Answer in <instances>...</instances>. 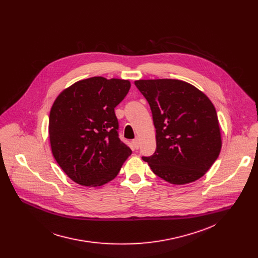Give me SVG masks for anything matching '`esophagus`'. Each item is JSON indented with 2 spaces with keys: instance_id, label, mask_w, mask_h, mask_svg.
Here are the masks:
<instances>
[{
  "instance_id": "34e87169",
  "label": "esophagus",
  "mask_w": 258,
  "mask_h": 258,
  "mask_svg": "<svg viewBox=\"0 0 258 258\" xmlns=\"http://www.w3.org/2000/svg\"><path fill=\"white\" fill-rule=\"evenodd\" d=\"M132 144L135 149H139V145H140V141L138 138H135L133 141H132Z\"/></svg>"
}]
</instances>
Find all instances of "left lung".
Here are the masks:
<instances>
[{
	"label": "left lung",
	"instance_id": "8db88e82",
	"mask_svg": "<svg viewBox=\"0 0 258 258\" xmlns=\"http://www.w3.org/2000/svg\"><path fill=\"white\" fill-rule=\"evenodd\" d=\"M156 128L155 153L142 157L155 175L174 184L202 178L221 149L218 114L208 96L178 79L136 80Z\"/></svg>",
	"mask_w": 258,
	"mask_h": 258
}]
</instances>
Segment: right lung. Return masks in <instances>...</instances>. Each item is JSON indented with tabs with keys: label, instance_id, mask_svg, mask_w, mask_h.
Listing matches in <instances>:
<instances>
[{
	"label": "right lung",
	"instance_id": "obj_1",
	"mask_svg": "<svg viewBox=\"0 0 258 258\" xmlns=\"http://www.w3.org/2000/svg\"><path fill=\"white\" fill-rule=\"evenodd\" d=\"M130 86L129 80L94 76L75 82L54 100L48 121L51 152L75 183L110 182L131 155L119 138L114 111Z\"/></svg>",
	"mask_w": 258,
	"mask_h": 258
}]
</instances>
